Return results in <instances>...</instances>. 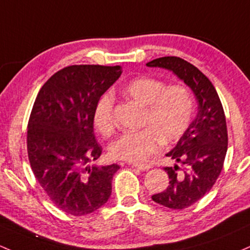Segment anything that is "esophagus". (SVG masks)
<instances>
[{
	"label": "esophagus",
	"mask_w": 250,
	"mask_h": 250,
	"mask_svg": "<svg viewBox=\"0 0 250 250\" xmlns=\"http://www.w3.org/2000/svg\"><path fill=\"white\" fill-rule=\"evenodd\" d=\"M130 167L133 168H139L140 171H147V169L150 168L149 165H141V164H130Z\"/></svg>",
	"instance_id": "1"
}]
</instances>
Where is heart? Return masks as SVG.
I'll return each instance as SVG.
<instances>
[{
  "mask_svg": "<svg viewBox=\"0 0 250 250\" xmlns=\"http://www.w3.org/2000/svg\"><path fill=\"white\" fill-rule=\"evenodd\" d=\"M123 92L144 108L142 129L125 133L110 145V154L119 160L142 163L159 152L163 142L178 141L190 127L194 112L191 91L182 84L167 85L153 77H138L123 87ZM114 97L104 94L94 109V125L104 136L115 130Z\"/></svg>",
  "mask_w": 250,
  "mask_h": 250,
  "instance_id": "b5f03b06",
  "label": "heart"
}]
</instances>
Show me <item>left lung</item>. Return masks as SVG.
<instances>
[{"instance_id": "left-lung-1", "label": "left lung", "mask_w": 250, "mask_h": 250, "mask_svg": "<svg viewBox=\"0 0 250 250\" xmlns=\"http://www.w3.org/2000/svg\"><path fill=\"white\" fill-rule=\"evenodd\" d=\"M147 66L173 71L191 87L198 102L197 117L166 154L177 161L174 167H164L169 185L152 196L158 204L183 210L204 197L221 174L228 149L226 115L210 79L188 62L179 57H163L147 62Z\"/></svg>"}]
</instances>
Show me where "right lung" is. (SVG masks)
<instances>
[{
	"mask_svg": "<svg viewBox=\"0 0 250 250\" xmlns=\"http://www.w3.org/2000/svg\"><path fill=\"white\" fill-rule=\"evenodd\" d=\"M121 73V66L64 67L42 85L33 104L27 127L29 164L48 198L68 215H89L111 194L120 166L92 165L102 154L94 109Z\"/></svg>",
	"mask_w": 250,
	"mask_h": 250,
	"instance_id": "obj_1",
	"label": "right lung"
}]
</instances>
